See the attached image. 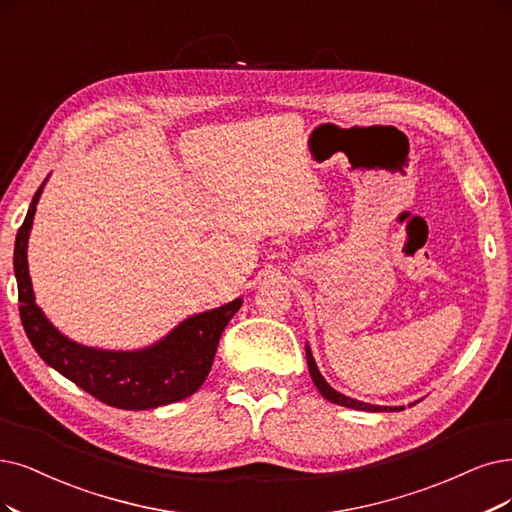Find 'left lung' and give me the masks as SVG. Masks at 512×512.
Masks as SVG:
<instances>
[{"mask_svg": "<svg viewBox=\"0 0 512 512\" xmlns=\"http://www.w3.org/2000/svg\"><path fill=\"white\" fill-rule=\"evenodd\" d=\"M306 358H308V369H310V375H312V382L316 384V388L320 390V394H323L327 401H331V403H335V405H342V407H350V409H361V411H399V409H403V407H377V405L354 401V399H350V396L339 394L337 390H333V388L325 382V377L320 375V371H318V367H316V363H314V358H312L310 348H306Z\"/></svg>", "mask_w": 512, "mask_h": 512, "instance_id": "left-lung-1", "label": "left lung"}]
</instances>
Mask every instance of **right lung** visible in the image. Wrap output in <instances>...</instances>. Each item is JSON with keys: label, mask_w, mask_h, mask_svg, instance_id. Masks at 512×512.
I'll use <instances>...</instances> for the list:
<instances>
[{"label": "right lung", "mask_w": 512, "mask_h": 512, "mask_svg": "<svg viewBox=\"0 0 512 512\" xmlns=\"http://www.w3.org/2000/svg\"><path fill=\"white\" fill-rule=\"evenodd\" d=\"M42 187L35 192L14 242L18 312L35 352L75 386L111 407L137 411L187 399L211 371L221 333L242 306V299L187 318L162 342L145 350L109 352L71 342L35 306L27 268V240Z\"/></svg>", "instance_id": "obj_1"}]
</instances>
